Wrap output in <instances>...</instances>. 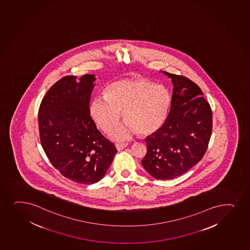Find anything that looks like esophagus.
<instances>
[{
  "mask_svg": "<svg viewBox=\"0 0 250 250\" xmlns=\"http://www.w3.org/2000/svg\"><path fill=\"white\" fill-rule=\"evenodd\" d=\"M127 146H128V144H116L115 147L118 150H122L125 148H126Z\"/></svg>",
  "mask_w": 250,
  "mask_h": 250,
  "instance_id": "34e87169",
  "label": "esophagus"
}]
</instances>
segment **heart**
Masks as SVG:
<instances>
[{
  "label": "heart",
  "instance_id": "heart-1",
  "mask_svg": "<svg viewBox=\"0 0 250 250\" xmlns=\"http://www.w3.org/2000/svg\"><path fill=\"white\" fill-rule=\"evenodd\" d=\"M170 105L171 97L163 85L144 79L121 80L105 88L104 98L93 99L89 111L96 126L105 133L118 125L122 112L126 123L110 136L125 141L135 132L141 135L157 132L166 122Z\"/></svg>",
  "mask_w": 250,
  "mask_h": 250
}]
</instances>
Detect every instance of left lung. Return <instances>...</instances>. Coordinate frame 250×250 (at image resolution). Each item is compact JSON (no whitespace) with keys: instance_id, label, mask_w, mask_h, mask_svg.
I'll return each mask as SVG.
<instances>
[{"instance_id":"obj_1","label":"left lung","mask_w":250,"mask_h":250,"mask_svg":"<svg viewBox=\"0 0 250 250\" xmlns=\"http://www.w3.org/2000/svg\"><path fill=\"white\" fill-rule=\"evenodd\" d=\"M173 84L170 110L157 132L146 139L141 163L156 180H172L199 163L207 150L213 126L210 105L202 90L185 76L161 71Z\"/></svg>"}]
</instances>
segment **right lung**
Wrapping results in <instances>:
<instances>
[{
  "instance_id": "add662e5",
  "label": "right lung",
  "mask_w": 250,
  "mask_h": 250,
  "mask_svg": "<svg viewBox=\"0 0 250 250\" xmlns=\"http://www.w3.org/2000/svg\"><path fill=\"white\" fill-rule=\"evenodd\" d=\"M95 75L66 76L45 94L38 113L40 139L46 156L74 182L90 185L106 173L117 153L90 117Z\"/></svg>"
}]
</instances>
